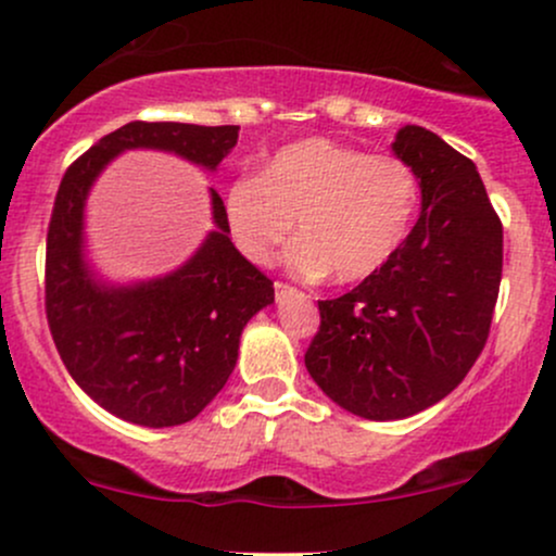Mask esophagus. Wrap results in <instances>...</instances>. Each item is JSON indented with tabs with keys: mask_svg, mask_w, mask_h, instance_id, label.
Listing matches in <instances>:
<instances>
[{
	"mask_svg": "<svg viewBox=\"0 0 556 556\" xmlns=\"http://www.w3.org/2000/svg\"><path fill=\"white\" fill-rule=\"evenodd\" d=\"M274 292H277V300H285L287 295H292V292H298L295 287H290L287 282H277L274 285Z\"/></svg>",
	"mask_w": 556,
	"mask_h": 556,
	"instance_id": "esophagus-1",
	"label": "esophagus"
}]
</instances>
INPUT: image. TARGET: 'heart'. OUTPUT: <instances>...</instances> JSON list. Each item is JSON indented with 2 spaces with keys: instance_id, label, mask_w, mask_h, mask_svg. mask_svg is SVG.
<instances>
[{
  "instance_id": "heart-1",
  "label": "heart",
  "mask_w": 556,
  "mask_h": 556,
  "mask_svg": "<svg viewBox=\"0 0 556 556\" xmlns=\"http://www.w3.org/2000/svg\"><path fill=\"white\" fill-rule=\"evenodd\" d=\"M420 208V180L405 159L368 154L331 138L285 146L261 169L229 182L222 201L229 240L269 266L298 235L287 264L298 277L353 285L400 253Z\"/></svg>"
}]
</instances>
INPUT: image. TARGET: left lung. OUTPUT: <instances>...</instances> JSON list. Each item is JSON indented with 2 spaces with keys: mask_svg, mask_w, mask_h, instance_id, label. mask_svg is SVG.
I'll return each mask as SVG.
<instances>
[{
  "mask_svg": "<svg viewBox=\"0 0 556 556\" xmlns=\"http://www.w3.org/2000/svg\"><path fill=\"white\" fill-rule=\"evenodd\" d=\"M394 156L420 180V216L400 253L337 300H321L305 368L331 402L368 420L437 405L486 344L502 282V222L476 164L418 125Z\"/></svg>",
  "mask_w": 556,
  "mask_h": 556,
  "instance_id": "obj_1",
  "label": "left lung"
}]
</instances>
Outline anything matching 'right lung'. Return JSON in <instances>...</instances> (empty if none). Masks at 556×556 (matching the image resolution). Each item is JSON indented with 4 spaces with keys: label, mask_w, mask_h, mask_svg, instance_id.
<instances>
[{
    "label": "right lung",
    "mask_w": 556,
    "mask_h": 556,
    "mask_svg": "<svg viewBox=\"0 0 556 556\" xmlns=\"http://www.w3.org/2000/svg\"><path fill=\"white\" fill-rule=\"evenodd\" d=\"M238 125L127 123L62 177L47 235V318L70 376L112 416L149 429L193 420L235 371L240 334L274 303V282L229 240L214 188V229L164 277L114 285L86 256V201L112 159L167 151L216 172Z\"/></svg>",
    "instance_id": "add662e5"
}]
</instances>
